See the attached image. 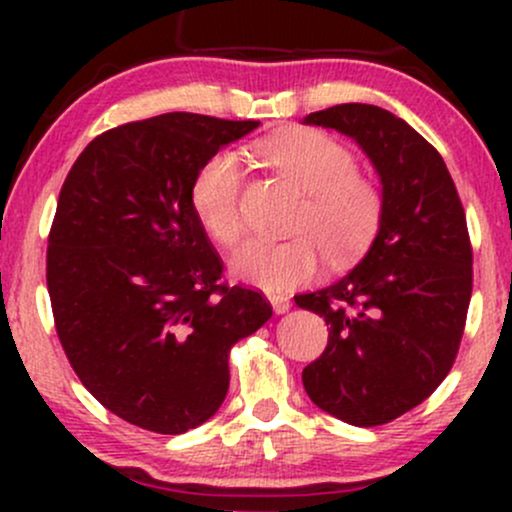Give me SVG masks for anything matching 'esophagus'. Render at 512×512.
<instances>
[{
  "label": "esophagus",
  "instance_id": "esophagus-1",
  "mask_svg": "<svg viewBox=\"0 0 512 512\" xmlns=\"http://www.w3.org/2000/svg\"><path fill=\"white\" fill-rule=\"evenodd\" d=\"M269 303H272V310L276 315H284V313H289V310H291V301H289V298H284V296H272V298H269Z\"/></svg>",
  "mask_w": 512,
  "mask_h": 512
}]
</instances>
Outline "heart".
<instances>
[{"label":"heart","mask_w":512,"mask_h":512,"mask_svg":"<svg viewBox=\"0 0 512 512\" xmlns=\"http://www.w3.org/2000/svg\"><path fill=\"white\" fill-rule=\"evenodd\" d=\"M262 154L308 195L289 240H245L231 257V274L267 293L291 291L320 272L322 255L351 262L373 243L383 219V195L356 173V156L317 129H293L269 139ZM245 173L233 151L211 156L192 185V204L204 231L221 245L243 233Z\"/></svg>","instance_id":"b5f03b06"}]
</instances>
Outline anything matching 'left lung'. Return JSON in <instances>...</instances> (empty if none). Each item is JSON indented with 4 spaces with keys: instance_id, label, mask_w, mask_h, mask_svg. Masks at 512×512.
I'll list each match as a JSON object with an SVG mask.
<instances>
[{
    "instance_id": "obj_1",
    "label": "left lung",
    "mask_w": 512,
    "mask_h": 512,
    "mask_svg": "<svg viewBox=\"0 0 512 512\" xmlns=\"http://www.w3.org/2000/svg\"><path fill=\"white\" fill-rule=\"evenodd\" d=\"M354 139L380 178L383 219L363 260L296 296L330 325L303 387L327 414L380 426L414 409L455 361L472 298L467 219L445 161L390 110L344 103L303 117Z\"/></svg>"
}]
</instances>
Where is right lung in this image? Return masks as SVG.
<instances>
[{
    "label": "right lung",
    "mask_w": 512,
    "mask_h": 512,
    "mask_svg": "<svg viewBox=\"0 0 512 512\" xmlns=\"http://www.w3.org/2000/svg\"><path fill=\"white\" fill-rule=\"evenodd\" d=\"M260 127L166 113L108 129L64 180L48 291L74 373L105 409L166 436L197 428L228 392V351L272 317L257 291L221 284L195 204L197 173Z\"/></svg>",
    "instance_id": "obj_1"
}]
</instances>
